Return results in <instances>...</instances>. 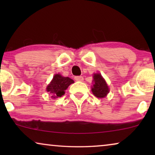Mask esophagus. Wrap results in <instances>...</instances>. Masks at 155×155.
<instances>
[{"mask_svg": "<svg viewBox=\"0 0 155 155\" xmlns=\"http://www.w3.org/2000/svg\"><path fill=\"white\" fill-rule=\"evenodd\" d=\"M75 80H76V81L82 82V81H83L84 78H83V77H82V76H75Z\"/></svg>", "mask_w": 155, "mask_h": 155, "instance_id": "1", "label": "esophagus"}]
</instances>
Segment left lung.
Instances as JSON below:
<instances>
[{"label":"left lung","instance_id":"left-lung-1","mask_svg":"<svg viewBox=\"0 0 155 155\" xmlns=\"http://www.w3.org/2000/svg\"><path fill=\"white\" fill-rule=\"evenodd\" d=\"M94 84H93L92 91L95 96L98 98H104L107 96L109 93V87H108L107 82L101 77L100 73L94 74Z\"/></svg>","mask_w":155,"mask_h":155}]
</instances>
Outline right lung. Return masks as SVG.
<instances>
[{"mask_svg": "<svg viewBox=\"0 0 155 155\" xmlns=\"http://www.w3.org/2000/svg\"><path fill=\"white\" fill-rule=\"evenodd\" d=\"M74 81L68 77H63L60 74L54 75L52 81L48 84L46 90L47 92L54 94V98L60 97L65 94V90L68 87L70 84L73 83Z\"/></svg>", "mask_w": 155, "mask_h": 155, "instance_id": "add662e5", "label": "right lung"}]
</instances>
